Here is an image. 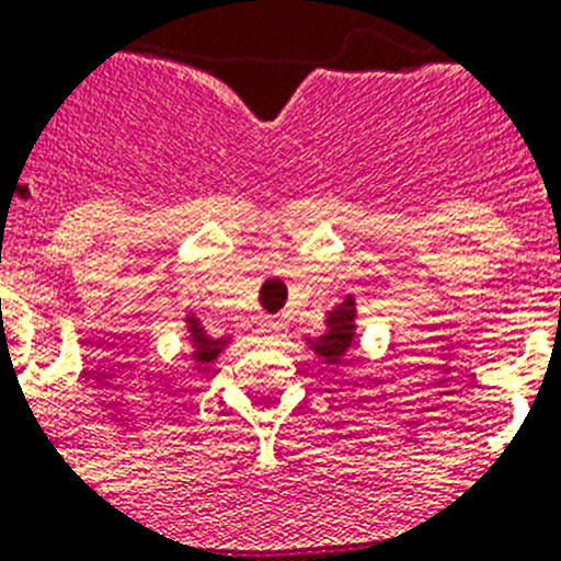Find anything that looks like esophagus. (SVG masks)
I'll use <instances>...</instances> for the list:
<instances>
[{"label": "esophagus", "instance_id": "1", "mask_svg": "<svg viewBox=\"0 0 561 561\" xmlns=\"http://www.w3.org/2000/svg\"><path fill=\"white\" fill-rule=\"evenodd\" d=\"M264 331L270 336H277L280 331H284V320H280V317H270V320L264 323Z\"/></svg>", "mask_w": 561, "mask_h": 561}]
</instances>
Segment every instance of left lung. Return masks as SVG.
Segmentation results:
<instances>
[{
	"label": "left lung",
	"instance_id": "8db88e82",
	"mask_svg": "<svg viewBox=\"0 0 561 561\" xmlns=\"http://www.w3.org/2000/svg\"><path fill=\"white\" fill-rule=\"evenodd\" d=\"M354 320H356V309H354V297L348 300H342L334 311L325 320V334L311 340V348H314L317 356H323L325 362H340L342 354L351 348V342H354Z\"/></svg>",
	"mask_w": 561,
	"mask_h": 561
}]
</instances>
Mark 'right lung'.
I'll use <instances>...</instances> for the list:
<instances>
[{
	"label": "right lung",
	"mask_w": 561,
	"mask_h": 561,
	"mask_svg": "<svg viewBox=\"0 0 561 561\" xmlns=\"http://www.w3.org/2000/svg\"><path fill=\"white\" fill-rule=\"evenodd\" d=\"M191 334H193V342H196V359L199 362H213L216 356L221 354V348H225L227 340H213V336H205L202 334V329L191 320Z\"/></svg>",
	"instance_id": "right-lung-1"
}]
</instances>
